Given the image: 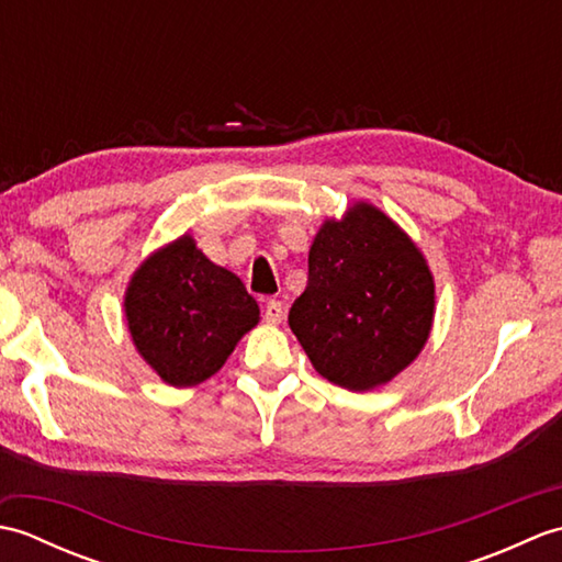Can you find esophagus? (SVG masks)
Returning <instances> with one entry per match:
<instances>
[{"instance_id":"esophagus-1","label":"esophagus","mask_w":562,"mask_h":562,"mask_svg":"<svg viewBox=\"0 0 562 562\" xmlns=\"http://www.w3.org/2000/svg\"><path fill=\"white\" fill-rule=\"evenodd\" d=\"M282 316H284V306H282V302H278V300H270V302L266 304V321H268V324H280Z\"/></svg>"}]
</instances>
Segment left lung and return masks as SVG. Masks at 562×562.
Instances as JSON below:
<instances>
[{
    "label": "left lung",
    "instance_id": "obj_1",
    "mask_svg": "<svg viewBox=\"0 0 562 562\" xmlns=\"http://www.w3.org/2000/svg\"><path fill=\"white\" fill-rule=\"evenodd\" d=\"M435 280L408 234L367 202L326 220L290 328L333 384L369 391L408 367L429 338Z\"/></svg>",
    "mask_w": 562,
    "mask_h": 562
}]
</instances>
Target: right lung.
<instances>
[{
  "mask_svg": "<svg viewBox=\"0 0 562 562\" xmlns=\"http://www.w3.org/2000/svg\"><path fill=\"white\" fill-rule=\"evenodd\" d=\"M127 328L137 352L171 386L217 374L258 324L260 308L232 270L183 234L142 262L125 292Z\"/></svg>",
  "mask_w": 562,
  "mask_h": 562,
  "instance_id": "1",
  "label": "right lung"
}]
</instances>
